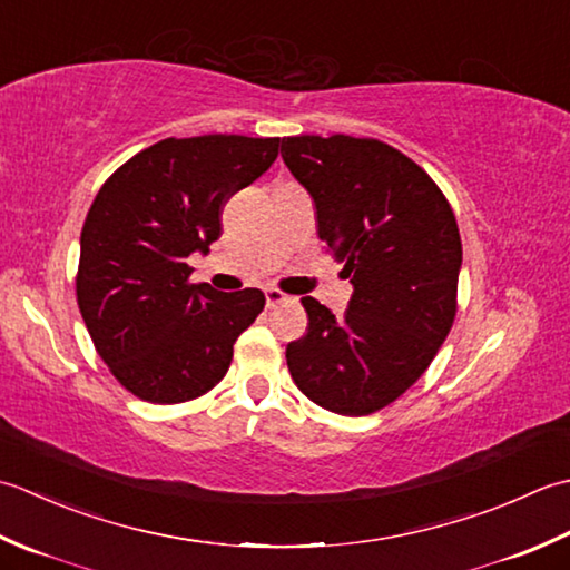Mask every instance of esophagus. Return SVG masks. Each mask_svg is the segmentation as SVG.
I'll return each instance as SVG.
<instances>
[{"label": "esophagus", "mask_w": 570, "mask_h": 570, "mask_svg": "<svg viewBox=\"0 0 570 570\" xmlns=\"http://www.w3.org/2000/svg\"><path fill=\"white\" fill-rule=\"evenodd\" d=\"M283 302H287V295L281 293V289H268V293H265V305L268 307H277L283 305Z\"/></svg>", "instance_id": "obj_1"}]
</instances>
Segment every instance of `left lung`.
<instances>
[{"instance_id":"obj_1","label":"left lung","mask_w":570,"mask_h":570,"mask_svg":"<svg viewBox=\"0 0 570 570\" xmlns=\"http://www.w3.org/2000/svg\"><path fill=\"white\" fill-rule=\"evenodd\" d=\"M283 161L317 208V234L354 293L342 320L302 297L307 334L287 344L297 389L340 415L403 396L455 322L462 243L438 184L371 137H283Z\"/></svg>"}]
</instances>
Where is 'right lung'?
<instances>
[{"mask_svg": "<svg viewBox=\"0 0 570 570\" xmlns=\"http://www.w3.org/2000/svg\"><path fill=\"white\" fill-rule=\"evenodd\" d=\"M281 137H167L112 171L90 204L76 275L88 334L137 399L184 403L226 376L234 344L265 307L261 289L191 285V253L220 212L277 157Z\"/></svg>", "mask_w": 570, "mask_h": 570, "instance_id": "obj_1", "label": "right lung"}]
</instances>
